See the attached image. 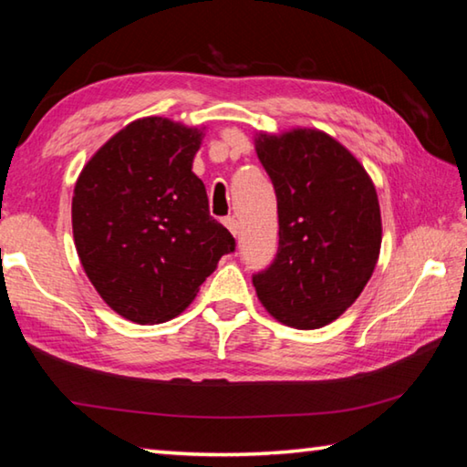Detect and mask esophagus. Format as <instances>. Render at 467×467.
<instances>
[{
    "label": "esophagus",
    "mask_w": 467,
    "mask_h": 467,
    "mask_svg": "<svg viewBox=\"0 0 467 467\" xmlns=\"http://www.w3.org/2000/svg\"><path fill=\"white\" fill-rule=\"evenodd\" d=\"M224 226L228 228V231H231L233 236L239 234V223H236L234 218H224Z\"/></svg>",
    "instance_id": "34e87169"
}]
</instances>
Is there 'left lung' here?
I'll list each match as a JSON object with an SVG mask.
<instances>
[{
    "label": "left lung",
    "instance_id": "left-lung-1",
    "mask_svg": "<svg viewBox=\"0 0 467 467\" xmlns=\"http://www.w3.org/2000/svg\"><path fill=\"white\" fill-rule=\"evenodd\" d=\"M255 152L278 200V255L253 275L259 303L284 326L319 329L365 290L381 251L373 179L329 133L257 131Z\"/></svg>",
    "mask_w": 467,
    "mask_h": 467
}]
</instances>
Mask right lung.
<instances>
[{
	"label": "right lung",
	"instance_id": "right-lung-1",
	"mask_svg": "<svg viewBox=\"0 0 467 467\" xmlns=\"http://www.w3.org/2000/svg\"><path fill=\"white\" fill-rule=\"evenodd\" d=\"M205 128L141 117L109 138L78 175L72 228L94 290L140 326L183 313L234 249L210 216L193 158Z\"/></svg>",
	"mask_w": 467,
	"mask_h": 467
}]
</instances>
